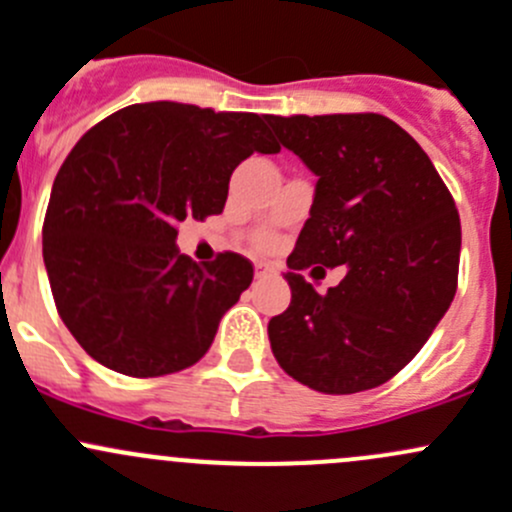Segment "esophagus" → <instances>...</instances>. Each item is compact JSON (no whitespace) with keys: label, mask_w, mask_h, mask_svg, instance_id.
<instances>
[{"label":"esophagus","mask_w":512,"mask_h":512,"mask_svg":"<svg viewBox=\"0 0 512 512\" xmlns=\"http://www.w3.org/2000/svg\"><path fill=\"white\" fill-rule=\"evenodd\" d=\"M255 277L257 280H265V277H270V270H267V267H257Z\"/></svg>","instance_id":"1"}]
</instances>
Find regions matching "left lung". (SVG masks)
I'll return each instance as SVG.
<instances>
[{
  "label": "left lung",
  "mask_w": 512,
  "mask_h": 512,
  "mask_svg": "<svg viewBox=\"0 0 512 512\" xmlns=\"http://www.w3.org/2000/svg\"><path fill=\"white\" fill-rule=\"evenodd\" d=\"M267 123L319 178L287 257L292 302L267 324L272 354L322 394L374 389L421 352L451 307L461 260L453 195L414 138L379 113ZM312 264H347L348 277L319 295L298 275Z\"/></svg>",
  "instance_id": "1"
}]
</instances>
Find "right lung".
Returning a JSON list of instances; mask_svg holds the SVG:
<instances>
[{
    "instance_id": "add662e5",
    "label": "right lung",
    "mask_w": 512,
    "mask_h": 512,
    "mask_svg": "<svg viewBox=\"0 0 512 512\" xmlns=\"http://www.w3.org/2000/svg\"><path fill=\"white\" fill-rule=\"evenodd\" d=\"M277 151L267 116L175 101L133 103L79 138L41 245L56 312L86 354L136 379L203 359L255 270L237 252L180 255L178 225L223 213L232 170Z\"/></svg>"
}]
</instances>
